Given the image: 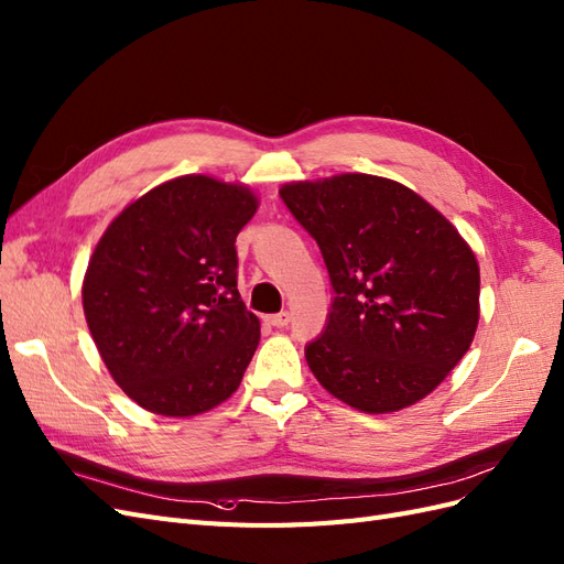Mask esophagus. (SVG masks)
Segmentation results:
<instances>
[{
	"label": "esophagus",
	"mask_w": 564,
	"mask_h": 564,
	"mask_svg": "<svg viewBox=\"0 0 564 564\" xmlns=\"http://www.w3.org/2000/svg\"><path fill=\"white\" fill-rule=\"evenodd\" d=\"M267 324L273 328H285L291 324V312H279V314H271L267 316Z\"/></svg>",
	"instance_id": "obj_1"
}]
</instances>
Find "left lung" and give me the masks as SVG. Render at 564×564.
<instances>
[{
    "label": "left lung",
    "mask_w": 564,
    "mask_h": 564,
    "mask_svg": "<svg viewBox=\"0 0 564 564\" xmlns=\"http://www.w3.org/2000/svg\"><path fill=\"white\" fill-rule=\"evenodd\" d=\"M279 196L316 240L333 285L326 326L304 347L316 380L366 413L430 394L479 318V267L454 224L371 174L285 184Z\"/></svg>",
    "instance_id": "8db88e82"
}]
</instances>
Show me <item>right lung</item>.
Listing matches in <instances>:
<instances>
[{
	"label": "right lung",
	"mask_w": 564,
	"mask_h": 564,
	"mask_svg": "<svg viewBox=\"0 0 564 564\" xmlns=\"http://www.w3.org/2000/svg\"><path fill=\"white\" fill-rule=\"evenodd\" d=\"M254 210L246 186L188 174L127 205L96 246L83 285L87 326L139 406L184 417L238 390L260 345L236 254Z\"/></svg>",
	"instance_id": "obj_1"
}]
</instances>
